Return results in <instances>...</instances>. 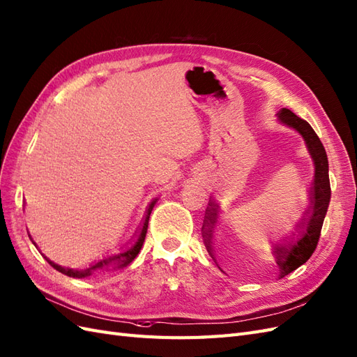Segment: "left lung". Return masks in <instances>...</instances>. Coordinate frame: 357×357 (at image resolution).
I'll list each match as a JSON object with an SVG mask.
<instances>
[{
    "mask_svg": "<svg viewBox=\"0 0 357 357\" xmlns=\"http://www.w3.org/2000/svg\"><path fill=\"white\" fill-rule=\"evenodd\" d=\"M278 119L291 128H294L298 133L307 142V146L310 154L314 160L315 165V176H314V185L311 191V206L305 211V218L298 224V233L299 239L291 241L290 243H278L275 245V259H277L278 266L281 269V278L286 277L290 272L296 271L299 266L307 261L312 252L317 248V243L320 239L321 226L326 217V212L329 208L331 202V182H329V165H328V155H326L324 146L319 136L315 135L312 127L307 121L296 116L289 109H281L278 112ZM217 211L218 208L211 203V208L206 212L205 224H203V236H205V243L209 252L211 243H212V229L215 226L217 221ZM212 256V254H211Z\"/></svg>",
    "mask_w": 357,
    "mask_h": 357,
    "instance_id": "obj_1",
    "label": "left lung"
}]
</instances>
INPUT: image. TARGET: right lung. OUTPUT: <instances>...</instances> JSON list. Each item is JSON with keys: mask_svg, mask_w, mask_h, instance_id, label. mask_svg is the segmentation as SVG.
<instances>
[{"mask_svg": "<svg viewBox=\"0 0 357 357\" xmlns=\"http://www.w3.org/2000/svg\"><path fill=\"white\" fill-rule=\"evenodd\" d=\"M154 205H155V200L151 203L148 211H146V217H145V221H144V226H142V229H140V235H139L136 243H135V245L131 247V248H128L127 251H124V252H119V254H116V256H112V257H109V259L97 261L96 264H93V266L88 268V269H84V271H76V269L63 268V266H59V264H56V263H54V261H50L47 257H45V259L49 261L50 266L55 268V269L59 271L61 273L67 275V277H73V278H85V277H88V275L93 273L94 271L101 269V268H106V266H112V268H124V266H127V264H130L131 261H133V260L136 259V256L139 254L142 245H144L145 236H146V230H148L149 215H151V211H152V208H154Z\"/></svg>", "mask_w": 357, "mask_h": 357, "instance_id": "add662e5", "label": "right lung"}]
</instances>
